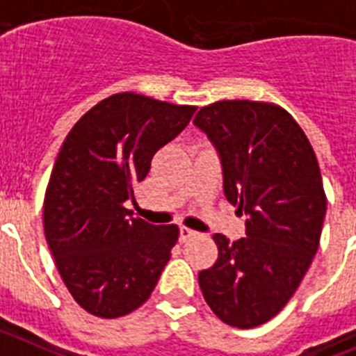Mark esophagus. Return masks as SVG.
I'll return each mask as SVG.
<instances>
[{"label": "esophagus", "mask_w": 356, "mask_h": 356, "mask_svg": "<svg viewBox=\"0 0 356 356\" xmlns=\"http://www.w3.org/2000/svg\"><path fill=\"white\" fill-rule=\"evenodd\" d=\"M193 236H195V231L188 229V227H184V225H182L181 231H179V240H181V242L184 243V242H188V240H190V238H193Z\"/></svg>", "instance_id": "1"}]
</instances>
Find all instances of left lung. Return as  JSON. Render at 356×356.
<instances>
[{
    "instance_id": "1",
    "label": "left lung",
    "mask_w": 356,
    "mask_h": 356,
    "mask_svg": "<svg viewBox=\"0 0 356 356\" xmlns=\"http://www.w3.org/2000/svg\"><path fill=\"white\" fill-rule=\"evenodd\" d=\"M193 123L220 154L225 197L247 215L245 238L213 234L218 258L199 272V285L218 319L249 330L283 310L319 249V163L299 123L276 104L215 102Z\"/></svg>"
}]
</instances>
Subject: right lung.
I'll return each instance as SVG.
<instances>
[{"label":"right lung","mask_w":356,"mask_h":356,"mask_svg":"<svg viewBox=\"0 0 356 356\" xmlns=\"http://www.w3.org/2000/svg\"><path fill=\"white\" fill-rule=\"evenodd\" d=\"M195 109L116 92L66 136L46 188L42 224L64 285L91 315L123 317L156 289L179 227L131 218L125 200Z\"/></svg>","instance_id":"1"}]
</instances>
